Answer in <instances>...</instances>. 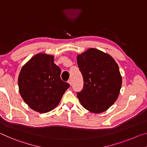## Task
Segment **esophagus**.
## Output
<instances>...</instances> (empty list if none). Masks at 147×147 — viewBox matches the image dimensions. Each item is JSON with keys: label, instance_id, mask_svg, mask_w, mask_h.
Listing matches in <instances>:
<instances>
[{"label": "esophagus", "instance_id": "obj_1", "mask_svg": "<svg viewBox=\"0 0 147 147\" xmlns=\"http://www.w3.org/2000/svg\"><path fill=\"white\" fill-rule=\"evenodd\" d=\"M68 83L70 84V86H71L72 85V81H71V80H69L68 81Z\"/></svg>", "mask_w": 147, "mask_h": 147}]
</instances>
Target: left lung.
<instances>
[{"label":"left lung","mask_w":147,"mask_h":147,"mask_svg":"<svg viewBox=\"0 0 147 147\" xmlns=\"http://www.w3.org/2000/svg\"><path fill=\"white\" fill-rule=\"evenodd\" d=\"M84 88L77 97L84 108L94 113L106 111L117 100L122 86L117 63L109 54L90 48L77 56Z\"/></svg>","instance_id":"left-lung-1"}]
</instances>
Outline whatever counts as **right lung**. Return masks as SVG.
<instances>
[{
  "label": "right lung",
  "mask_w": 147,
  "mask_h": 147,
  "mask_svg": "<svg viewBox=\"0 0 147 147\" xmlns=\"http://www.w3.org/2000/svg\"><path fill=\"white\" fill-rule=\"evenodd\" d=\"M54 56L39 53L22 67L18 77L20 94L34 111L47 113L58 105L70 85L61 80Z\"/></svg>",
  "instance_id": "obj_1"
}]
</instances>
